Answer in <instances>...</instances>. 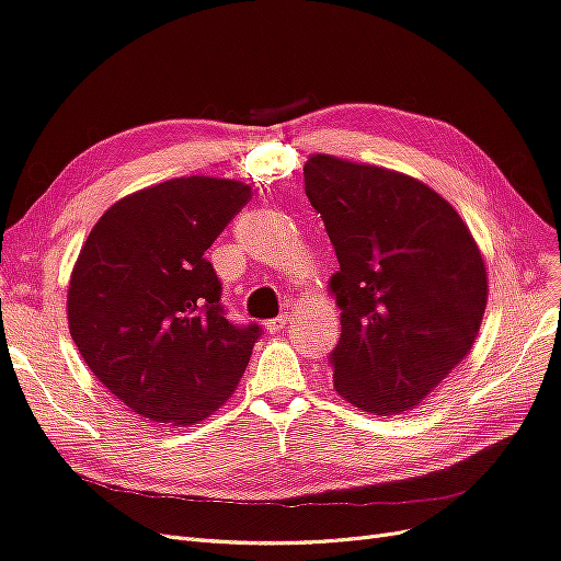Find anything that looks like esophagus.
<instances>
[{
  "label": "esophagus",
  "instance_id": "1",
  "mask_svg": "<svg viewBox=\"0 0 561 561\" xmlns=\"http://www.w3.org/2000/svg\"><path fill=\"white\" fill-rule=\"evenodd\" d=\"M285 325H287V316L283 313V316H278V318H271L268 322H266V330L274 334V332H280V330H285Z\"/></svg>",
  "mask_w": 561,
  "mask_h": 561
}]
</instances>
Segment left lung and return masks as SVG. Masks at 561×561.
Wrapping results in <instances>:
<instances>
[{"label": "left lung", "instance_id": "1", "mask_svg": "<svg viewBox=\"0 0 561 561\" xmlns=\"http://www.w3.org/2000/svg\"><path fill=\"white\" fill-rule=\"evenodd\" d=\"M304 190L339 260L330 278L342 309L330 353L336 393L379 416L410 410L480 332V248L449 203L410 175L313 154Z\"/></svg>", "mask_w": 561, "mask_h": 561}]
</instances>
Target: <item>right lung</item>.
Listing matches in <instances>:
<instances>
[{"mask_svg":"<svg viewBox=\"0 0 561 561\" xmlns=\"http://www.w3.org/2000/svg\"><path fill=\"white\" fill-rule=\"evenodd\" d=\"M250 201V186L178 178L98 219L67 293L70 334L98 381L133 412L192 426L222 407L262 336L233 325L206 250Z\"/></svg>","mask_w":561,"mask_h":561,"instance_id":"obj_1","label":"right lung"}]
</instances>
